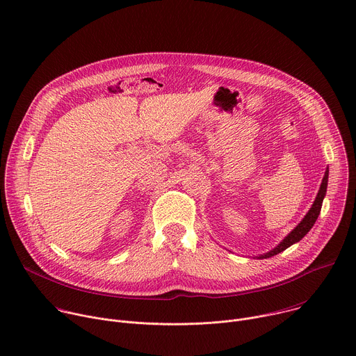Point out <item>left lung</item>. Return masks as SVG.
<instances>
[{
	"instance_id": "left-lung-1",
	"label": "left lung",
	"mask_w": 356,
	"mask_h": 356,
	"mask_svg": "<svg viewBox=\"0 0 356 356\" xmlns=\"http://www.w3.org/2000/svg\"><path fill=\"white\" fill-rule=\"evenodd\" d=\"M327 184H328V169L325 170V175L323 177V183L320 186V190H318V194L313 202L312 209L309 210V213L306 214V217H304L300 224L272 250H269L268 253H265V255H261L258 257V259H266V258H272L275 255H277V253L283 252L284 249H287L289 246H291L293 243L298 242L304 235H306L312 228L313 225L316 224L318 216H320V211H321V206H323V200L325 197V193H327Z\"/></svg>"
}]
</instances>
